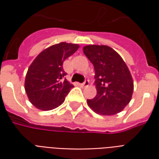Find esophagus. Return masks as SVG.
<instances>
[{"label":"esophagus","mask_w":159,"mask_h":159,"mask_svg":"<svg viewBox=\"0 0 159 159\" xmlns=\"http://www.w3.org/2000/svg\"><path fill=\"white\" fill-rule=\"evenodd\" d=\"M89 82L88 80H86V81H85L84 83L81 84V86H82V87H88V86H89Z\"/></svg>","instance_id":"1"}]
</instances>
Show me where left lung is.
Instances as JSON below:
<instances>
[{"label":"left lung","mask_w":159,"mask_h":159,"mask_svg":"<svg viewBox=\"0 0 159 159\" xmlns=\"http://www.w3.org/2000/svg\"><path fill=\"white\" fill-rule=\"evenodd\" d=\"M84 54L93 65L97 94L88 100L89 107L97 114L111 116L118 113L129 103L134 81L122 57L106 45H87Z\"/></svg>","instance_id":"1"}]
</instances>
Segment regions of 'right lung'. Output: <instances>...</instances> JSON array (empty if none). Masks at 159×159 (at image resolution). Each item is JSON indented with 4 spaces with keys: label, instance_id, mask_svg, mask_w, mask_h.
<instances>
[{
    "label": "right lung",
    "instance_id": "1",
    "mask_svg": "<svg viewBox=\"0 0 159 159\" xmlns=\"http://www.w3.org/2000/svg\"><path fill=\"white\" fill-rule=\"evenodd\" d=\"M80 46L59 42L44 49L28 68L25 89L30 102L37 109L50 111L65 101L73 85L65 79L63 63Z\"/></svg>",
    "mask_w": 159,
    "mask_h": 159
}]
</instances>
